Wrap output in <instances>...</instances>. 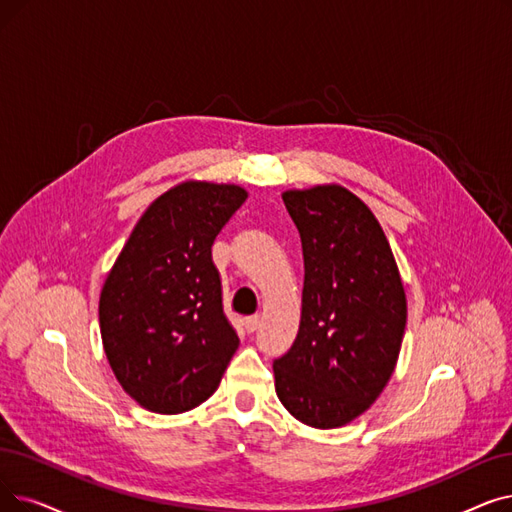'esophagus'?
Wrapping results in <instances>:
<instances>
[{"mask_svg": "<svg viewBox=\"0 0 512 512\" xmlns=\"http://www.w3.org/2000/svg\"><path fill=\"white\" fill-rule=\"evenodd\" d=\"M259 324H261V318L257 314L244 320V328H247V332H255L259 328Z\"/></svg>", "mask_w": 512, "mask_h": 512, "instance_id": "1", "label": "esophagus"}]
</instances>
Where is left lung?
Segmentation results:
<instances>
[{"instance_id": "left-lung-1", "label": "left lung", "mask_w": 512, "mask_h": 512, "mask_svg": "<svg viewBox=\"0 0 512 512\" xmlns=\"http://www.w3.org/2000/svg\"><path fill=\"white\" fill-rule=\"evenodd\" d=\"M303 247V309L293 347L274 360L276 393L316 429L347 425L393 374L406 293L379 221L341 186L282 194Z\"/></svg>"}]
</instances>
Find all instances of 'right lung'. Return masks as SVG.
Instances as JSON below:
<instances>
[{"label":"right lung","instance_id":"add662e5","mask_svg":"<svg viewBox=\"0 0 512 512\" xmlns=\"http://www.w3.org/2000/svg\"><path fill=\"white\" fill-rule=\"evenodd\" d=\"M244 201L238 186H175L142 215L104 282L106 358L121 387L152 412L203 404L238 349L211 247Z\"/></svg>","mask_w":512,"mask_h":512}]
</instances>
